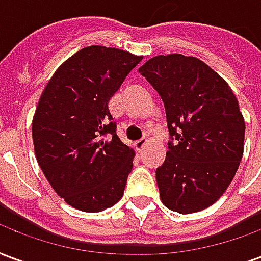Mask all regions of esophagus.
<instances>
[{
    "label": "esophagus",
    "mask_w": 261,
    "mask_h": 261,
    "mask_svg": "<svg viewBox=\"0 0 261 261\" xmlns=\"http://www.w3.org/2000/svg\"><path fill=\"white\" fill-rule=\"evenodd\" d=\"M147 144H148V140L147 138H141V140H138V141L134 144V148H136L137 151L140 152V151H142L144 148L147 147Z\"/></svg>",
    "instance_id": "esophagus-1"
}]
</instances>
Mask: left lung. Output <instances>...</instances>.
<instances>
[{
	"instance_id": "obj_1",
	"label": "left lung",
	"mask_w": 261,
	"mask_h": 261,
	"mask_svg": "<svg viewBox=\"0 0 261 261\" xmlns=\"http://www.w3.org/2000/svg\"><path fill=\"white\" fill-rule=\"evenodd\" d=\"M162 97L172 140L156 169L165 207L198 213L219 200L245 147V119L235 93L210 65L193 56H155L138 68Z\"/></svg>"
}]
</instances>
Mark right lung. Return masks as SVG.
Masks as SVG:
<instances>
[{
    "label": "right lung",
    "instance_id": "add662e5",
    "mask_svg": "<svg viewBox=\"0 0 261 261\" xmlns=\"http://www.w3.org/2000/svg\"><path fill=\"white\" fill-rule=\"evenodd\" d=\"M141 60L120 48H81L39 99L32 120L37 164L54 192L80 211L99 213L124 194L136 152L116 134L108 103Z\"/></svg>",
    "mask_w": 261,
    "mask_h": 261
}]
</instances>
